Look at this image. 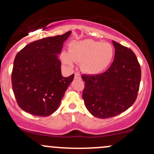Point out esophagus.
Instances as JSON below:
<instances>
[{"label":"esophagus","mask_w":154,"mask_h":154,"mask_svg":"<svg viewBox=\"0 0 154 154\" xmlns=\"http://www.w3.org/2000/svg\"><path fill=\"white\" fill-rule=\"evenodd\" d=\"M74 79H76V80H81V76L80 73H78V72L74 73Z\"/></svg>","instance_id":"1"}]
</instances>
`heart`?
Instances as JSON below:
<instances>
[{"instance_id":"heart-1","label":"heart","mask_w":154,"mask_h":154,"mask_svg":"<svg viewBox=\"0 0 154 154\" xmlns=\"http://www.w3.org/2000/svg\"><path fill=\"white\" fill-rule=\"evenodd\" d=\"M113 55L114 49L110 44L85 39L72 42L69 52H62L60 59L69 67H73L74 62L82 63L81 69L85 73L98 74L109 66Z\"/></svg>"}]
</instances>
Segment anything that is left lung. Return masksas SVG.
Returning a JSON list of instances; mask_svg holds the SVG:
<instances>
[{
    "label": "left lung",
    "mask_w": 154,
    "mask_h": 154,
    "mask_svg": "<svg viewBox=\"0 0 154 154\" xmlns=\"http://www.w3.org/2000/svg\"><path fill=\"white\" fill-rule=\"evenodd\" d=\"M112 44L115 57L109 68L100 74L82 75L85 107L102 119L118 116L134 104L141 80L140 65L132 50L118 42Z\"/></svg>",
    "instance_id": "left-lung-1"
}]
</instances>
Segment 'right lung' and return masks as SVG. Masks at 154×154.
I'll use <instances>...</instances> for the list:
<instances>
[{
  "instance_id": "right-lung-1",
  "label": "right lung",
  "mask_w": 154,
  "mask_h": 154,
  "mask_svg": "<svg viewBox=\"0 0 154 154\" xmlns=\"http://www.w3.org/2000/svg\"><path fill=\"white\" fill-rule=\"evenodd\" d=\"M71 31L28 44L17 54L11 83L19 107L33 116L46 117L58 109L74 74L63 77L60 60L63 42Z\"/></svg>"
}]
</instances>
